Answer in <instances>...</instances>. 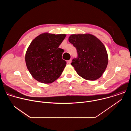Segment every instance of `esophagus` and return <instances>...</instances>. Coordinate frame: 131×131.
<instances>
[{"label": "esophagus", "instance_id": "esophagus-1", "mask_svg": "<svg viewBox=\"0 0 131 131\" xmlns=\"http://www.w3.org/2000/svg\"><path fill=\"white\" fill-rule=\"evenodd\" d=\"M67 62L68 63V64H70L71 63V59H70L69 60H68Z\"/></svg>", "mask_w": 131, "mask_h": 131}]
</instances>
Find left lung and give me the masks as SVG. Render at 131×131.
Here are the masks:
<instances>
[{"instance_id":"1","label":"left lung","mask_w":131,"mask_h":131,"mask_svg":"<svg viewBox=\"0 0 131 131\" xmlns=\"http://www.w3.org/2000/svg\"><path fill=\"white\" fill-rule=\"evenodd\" d=\"M68 40L76 48L77 57L71 65L82 78L95 80L100 78L108 64V54L103 43L91 34L71 35Z\"/></svg>"}]
</instances>
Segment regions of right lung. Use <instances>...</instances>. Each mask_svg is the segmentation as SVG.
<instances>
[{
	"label": "right lung",
	"instance_id": "add662e5",
	"mask_svg": "<svg viewBox=\"0 0 131 131\" xmlns=\"http://www.w3.org/2000/svg\"><path fill=\"white\" fill-rule=\"evenodd\" d=\"M65 34H42L30 43L26 55V66L32 77L43 83L57 80L66 66L62 57L64 50L59 47Z\"/></svg>",
	"mask_w": 131,
	"mask_h": 131
}]
</instances>
